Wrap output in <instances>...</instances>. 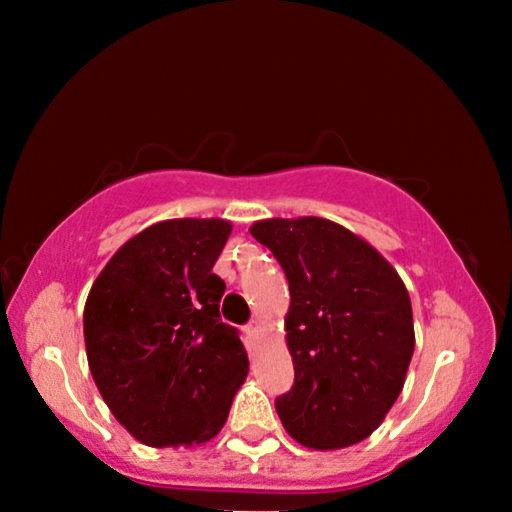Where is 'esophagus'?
Segmentation results:
<instances>
[{
    "label": "esophagus",
    "instance_id": "obj_1",
    "mask_svg": "<svg viewBox=\"0 0 512 512\" xmlns=\"http://www.w3.org/2000/svg\"><path fill=\"white\" fill-rule=\"evenodd\" d=\"M259 332H262V325H259V320H250V323L244 327V334H246V341L248 345H255V341L259 339Z\"/></svg>",
    "mask_w": 512,
    "mask_h": 512
}]
</instances>
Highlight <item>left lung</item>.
<instances>
[{
	"label": "left lung",
	"instance_id": "1",
	"mask_svg": "<svg viewBox=\"0 0 512 512\" xmlns=\"http://www.w3.org/2000/svg\"><path fill=\"white\" fill-rule=\"evenodd\" d=\"M289 282L293 386L275 400L284 429L311 449L375 431L402 393L413 357L411 298L395 268L343 225L305 216L250 228Z\"/></svg>",
	"mask_w": 512,
	"mask_h": 512
}]
</instances>
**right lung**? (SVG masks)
Masks as SVG:
<instances>
[{
  "label": "right lung",
  "instance_id": "obj_1",
  "mask_svg": "<svg viewBox=\"0 0 512 512\" xmlns=\"http://www.w3.org/2000/svg\"><path fill=\"white\" fill-rule=\"evenodd\" d=\"M232 225L171 219L128 239L83 311L88 363L103 402L149 447L207 443L248 375L237 327L219 314L212 268Z\"/></svg>",
  "mask_w": 512,
  "mask_h": 512
}]
</instances>
